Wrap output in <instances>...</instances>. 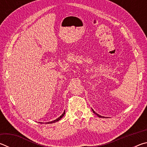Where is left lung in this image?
<instances>
[{"label": "left lung", "instance_id": "8db88e82", "mask_svg": "<svg viewBox=\"0 0 147 147\" xmlns=\"http://www.w3.org/2000/svg\"><path fill=\"white\" fill-rule=\"evenodd\" d=\"M92 111H93V112L94 114H95V115H97V116L98 117H100V118H104V117H103V116H101V115H99V114H98L97 113H96L95 111H94L93 109H92Z\"/></svg>", "mask_w": 147, "mask_h": 147}]
</instances>
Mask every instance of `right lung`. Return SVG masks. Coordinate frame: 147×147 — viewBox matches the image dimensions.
I'll list each match as a JSON object with an SVG mask.
<instances>
[{"label": "right lung", "mask_w": 147, "mask_h": 147, "mask_svg": "<svg viewBox=\"0 0 147 147\" xmlns=\"http://www.w3.org/2000/svg\"><path fill=\"white\" fill-rule=\"evenodd\" d=\"M65 111H63V113L61 114V115L60 116V117H59L58 118V119H56V120H54V121H50V122H47V123H45L46 124H51V123H56V122H58V121H59L60 120V119L63 117L64 116V115H65Z\"/></svg>", "instance_id": "1"}]
</instances>
